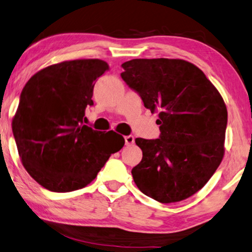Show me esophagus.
Wrapping results in <instances>:
<instances>
[{
  "instance_id": "obj_1",
  "label": "esophagus",
  "mask_w": 252,
  "mask_h": 252,
  "mask_svg": "<svg viewBox=\"0 0 252 252\" xmlns=\"http://www.w3.org/2000/svg\"><path fill=\"white\" fill-rule=\"evenodd\" d=\"M134 142H135V138H134V136L133 135H128V136H125V143H126V145H133L134 144Z\"/></svg>"
}]
</instances>
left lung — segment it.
Segmentation results:
<instances>
[{"mask_svg": "<svg viewBox=\"0 0 252 252\" xmlns=\"http://www.w3.org/2000/svg\"><path fill=\"white\" fill-rule=\"evenodd\" d=\"M122 77L151 113L161 135L136 138L142 161L131 170L137 188L158 202L187 199L214 175L224 157L225 102L203 71L178 59H136L122 64Z\"/></svg>", "mask_w": 252, "mask_h": 252, "instance_id": "8db88e82", "label": "left lung"}]
</instances>
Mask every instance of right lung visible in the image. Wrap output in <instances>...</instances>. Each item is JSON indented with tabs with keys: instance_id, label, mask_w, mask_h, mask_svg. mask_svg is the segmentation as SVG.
Masks as SVG:
<instances>
[{
	"instance_id": "add662e5",
	"label": "right lung",
	"mask_w": 252,
	"mask_h": 252,
	"mask_svg": "<svg viewBox=\"0 0 252 252\" xmlns=\"http://www.w3.org/2000/svg\"><path fill=\"white\" fill-rule=\"evenodd\" d=\"M109 71L98 59L64 61L33 74L22 89L12 130L27 172L42 187L67 192L86 187L125 139L83 124L96 79Z\"/></svg>"
}]
</instances>
